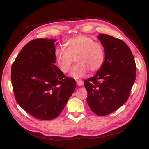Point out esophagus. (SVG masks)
<instances>
[{"instance_id":"obj_1","label":"esophagus","mask_w":149,"mask_h":149,"mask_svg":"<svg viewBox=\"0 0 149 149\" xmlns=\"http://www.w3.org/2000/svg\"><path fill=\"white\" fill-rule=\"evenodd\" d=\"M77 84L78 86H82V85L84 84V82H83L82 80H77Z\"/></svg>"}]
</instances>
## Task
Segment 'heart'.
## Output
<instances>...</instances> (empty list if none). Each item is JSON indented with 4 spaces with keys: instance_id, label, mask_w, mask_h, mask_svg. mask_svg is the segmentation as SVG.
<instances>
[{
    "instance_id": "obj_1",
    "label": "heart",
    "mask_w": 149,
    "mask_h": 149,
    "mask_svg": "<svg viewBox=\"0 0 149 149\" xmlns=\"http://www.w3.org/2000/svg\"><path fill=\"white\" fill-rule=\"evenodd\" d=\"M54 58L58 68L63 73L69 71L75 59L78 63L72 68L70 76L78 78L88 71H98L104 63L105 52L102 45L94 42L93 38L78 35L67 40L65 49H56Z\"/></svg>"
}]
</instances>
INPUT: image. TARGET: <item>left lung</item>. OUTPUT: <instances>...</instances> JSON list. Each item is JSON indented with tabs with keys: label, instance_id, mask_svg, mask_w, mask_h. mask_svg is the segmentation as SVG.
Wrapping results in <instances>:
<instances>
[{
	"label": "left lung",
	"instance_id": "left-lung-1",
	"mask_svg": "<svg viewBox=\"0 0 149 149\" xmlns=\"http://www.w3.org/2000/svg\"><path fill=\"white\" fill-rule=\"evenodd\" d=\"M98 38L105 51V61L94 77L84 80L87 102L94 113H113L128 100L136 77L133 54L125 42L109 35Z\"/></svg>",
	"mask_w": 149,
	"mask_h": 149
}]
</instances>
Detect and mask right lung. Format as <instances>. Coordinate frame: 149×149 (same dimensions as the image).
Masks as SVG:
<instances>
[{
    "label": "right lung",
    "mask_w": 149,
    "mask_h": 149,
    "mask_svg": "<svg viewBox=\"0 0 149 149\" xmlns=\"http://www.w3.org/2000/svg\"><path fill=\"white\" fill-rule=\"evenodd\" d=\"M56 40L34 39L12 64L11 79L18 104L36 119L50 120L62 111L76 88L75 80L54 65Z\"/></svg>",
    "instance_id": "obj_1"
}]
</instances>
